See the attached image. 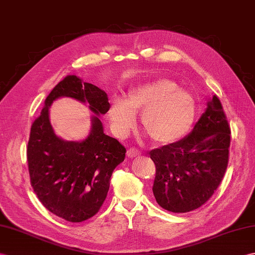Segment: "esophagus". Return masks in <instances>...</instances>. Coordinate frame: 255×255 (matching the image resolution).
Instances as JSON below:
<instances>
[{
    "label": "esophagus",
    "mask_w": 255,
    "mask_h": 255,
    "mask_svg": "<svg viewBox=\"0 0 255 255\" xmlns=\"http://www.w3.org/2000/svg\"><path fill=\"white\" fill-rule=\"evenodd\" d=\"M140 151L138 149H135V147H130V149H128L127 151V155L128 157H134L140 154Z\"/></svg>",
    "instance_id": "obj_1"
}]
</instances>
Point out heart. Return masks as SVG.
Here are the masks:
<instances>
[{"label":"heart","mask_w":255,"mask_h":255,"mask_svg":"<svg viewBox=\"0 0 255 255\" xmlns=\"http://www.w3.org/2000/svg\"><path fill=\"white\" fill-rule=\"evenodd\" d=\"M195 110L190 93L177 89L174 81L159 78L133 88L125 102L115 100L109 114L114 132L124 137L134 125L133 114L142 111L141 124L149 137L158 143H170L191 127Z\"/></svg>","instance_id":"obj_1"}]
</instances>
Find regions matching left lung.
<instances>
[{
  "label": "left lung",
  "instance_id": "left-lung-1",
  "mask_svg": "<svg viewBox=\"0 0 255 255\" xmlns=\"http://www.w3.org/2000/svg\"><path fill=\"white\" fill-rule=\"evenodd\" d=\"M230 127L215 94L192 132L150 151L155 164L153 194L163 209L187 213L208 202L222 182L229 159Z\"/></svg>",
  "mask_w": 255,
  "mask_h": 255
}]
</instances>
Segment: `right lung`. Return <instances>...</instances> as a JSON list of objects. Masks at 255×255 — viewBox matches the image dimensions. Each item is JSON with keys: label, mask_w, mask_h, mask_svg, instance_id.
<instances>
[{"label": "right lung", "mask_w": 255, "mask_h": 255, "mask_svg": "<svg viewBox=\"0 0 255 255\" xmlns=\"http://www.w3.org/2000/svg\"><path fill=\"white\" fill-rule=\"evenodd\" d=\"M61 97L88 102L94 114L111 108L106 93L75 75L58 82L45 99V105L31 125L27 145L30 183L44 208L72 223L89 220L100 211L110 189L111 176L125 159L126 147L103 132L99 117H92V130L84 141H64L53 131L49 108Z\"/></svg>", "instance_id": "1"}]
</instances>
